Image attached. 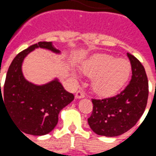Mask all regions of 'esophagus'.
I'll use <instances>...</instances> for the list:
<instances>
[{
  "label": "esophagus",
  "mask_w": 156,
  "mask_h": 156,
  "mask_svg": "<svg viewBox=\"0 0 156 156\" xmlns=\"http://www.w3.org/2000/svg\"><path fill=\"white\" fill-rule=\"evenodd\" d=\"M85 97V94L80 90H78L77 93H76V94H75V98H83Z\"/></svg>",
  "instance_id": "esophagus-1"
}]
</instances>
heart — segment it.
<instances>
[{
    "label": "heart",
    "instance_id": "1",
    "mask_svg": "<svg viewBox=\"0 0 156 156\" xmlns=\"http://www.w3.org/2000/svg\"><path fill=\"white\" fill-rule=\"evenodd\" d=\"M83 73L93 78V90L100 96L115 94L129 78L130 62L125 58L116 59L113 56L98 54L83 66Z\"/></svg>",
    "mask_w": 156,
    "mask_h": 156
}]
</instances>
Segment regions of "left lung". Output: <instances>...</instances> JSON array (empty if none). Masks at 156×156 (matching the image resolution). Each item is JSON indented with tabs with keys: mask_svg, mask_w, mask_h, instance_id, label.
I'll use <instances>...</instances> for the list:
<instances>
[{
	"mask_svg": "<svg viewBox=\"0 0 156 156\" xmlns=\"http://www.w3.org/2000/svg\"><path fill=\"white\" fill-rule=\"evenodd\" d=\"M130 61L132 77L120 94L111 98L92 99L93 112L88 123L95 134L115 137L134 127L144 114L147 105L149 86L143 65L127 53Z\"/></svg>",
	"mask_w": 156,
	"mask_h": 156,
	"instance_id": "1",
	"label": "left lung"
}]
</instances>
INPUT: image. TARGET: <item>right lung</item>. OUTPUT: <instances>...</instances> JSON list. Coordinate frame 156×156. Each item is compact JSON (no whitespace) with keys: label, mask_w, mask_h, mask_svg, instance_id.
Masks as SVG:
<instances>
[{"label":"right lung","mask_w":156,"mask_h":156,"mask_svg":"<svg viewBox=\"0 0 156 156\" xmlns=\"http://www.w3.org/2000/svg\"><path fill=\"white\" fill-rule=\"evenodd\" d=\"M39 48L60 53L51 41H39L30 46L12 62L2 90L0 83V106L1 104L4 105L19 129L37 136L48 134L56 127L60 111L74 98L73 94L65 90L58 78L46 84L37 85L24 78L22 70L23 60L31 51Z\"/></svg>","instance_id":"obj_1"}]
</instances>
